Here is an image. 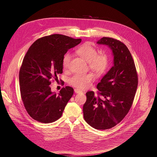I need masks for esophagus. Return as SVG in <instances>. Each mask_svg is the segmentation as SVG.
<instances>
[{"instance_id": "1", "label": "esophagus", "mask_w": 157, "mask_h": 157, "mask_svg": "<svg viewBox=\"0 0 157 157\" xmlns=\"http://www.w3.org/2000/svg\"><path fill=\"white\" fill-rule=\"evenodd\" d=\"M74 92H75V93L76 94H79V93H81L82 92V91L81 90H79V89H74Z\"/></svg>"}]
</instances>
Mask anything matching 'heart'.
I'll return each instance as SVG.
<instances>
[{"label":"heart","instance_id":"obj_1","mask_svg":"<svg viewBox=\"0 0 157 157\" xmlns=\"http://www.w3.org/2000/svg\"><path fill=\"white\" fill-rule=\"evenodd\" d=\"M76 53L88 63V67L97 76H101L105 72L109 64V59L105 54L97 55V49L88 44L81 46ZM71 56L66 53L62 59V67L66 69L69 67ZM94 79L92 73L76 74L69 78V83L79 89L88 88Z\"/></svg>","mask_w":157,"mask_h":157}]
</instances>
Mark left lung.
<instances>
[{"mask_svg":"<svg viewBox=\"0 0 157 157\" xmlns=\"http://www.w3.org/2000/svg\"><path fill=\"white\" fill-rule=\"evenodd\" d=\"M97 44L108 46L111 49L113 65L97 86L98 96L92 91L86 94L83 116L90 126L106 130L117 125L128 113L137 90L138 78L132 56L124 44L105 37Z\"/></svg>","mask_w":157,"mask_h":157,"instance_id":"obj_1","label":"left lung"}]
</instances>
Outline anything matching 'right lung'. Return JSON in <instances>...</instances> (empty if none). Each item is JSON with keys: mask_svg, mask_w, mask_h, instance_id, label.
<instances>
[{"mask_svg": "<svg viewBox=\"0 0 157 157\" xmlns=\"http://www.w3.org/2000/svg\"><path fill=\"white\" fill-rule=\"evenodd\" d=\"M81 41L53 34L37 39L29 48L20 70L19 81L24 106L34 120L48 123L62 117L74 90L65 86L56 94L52 92L50 80H58L56 75L62 73L63 56Z\"/></svg>", "mask_w": 157, "mask_h": 157, "instance_id": "1", "label": "right lung"}]
</instances>
